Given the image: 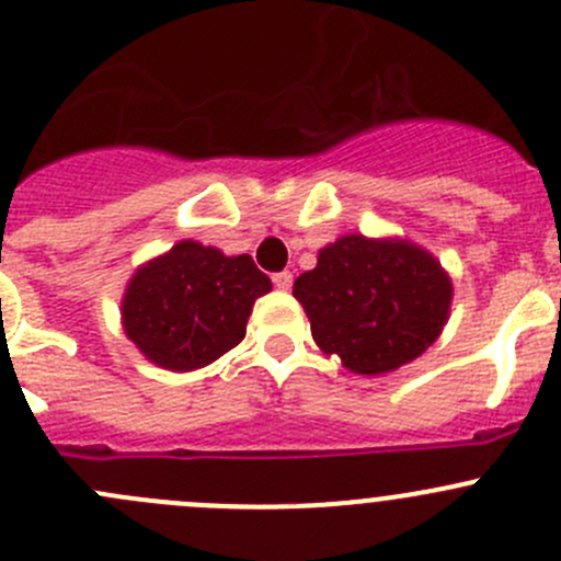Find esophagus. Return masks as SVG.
Masks as SVG:
<instances>
[{
	"mask_svg": "<svg viewBox=\"0 0 561 561\" xmlns=\"http://www.w3.org/2000/svg\"><path fill=\"white\" fill-rule=\"evenodd\" d=\"M274 285L279 287V290H290V285H293L290 271H279V274H274Z\"/></svg>",
	"mask_w": 561,
	"mask_h": 561,
	"instance_id": "esophagus-1",
	"label": "esophagus"
}]
</instances>
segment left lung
I'll return each mask as SVG.
<instances>
[{
	"mask_svg": "<svg viewBox=\"0 0 561 561\" xmlns=\"http://www.w3.org/2000/svg\"><path fill=\"white\" fill-rule=\"evenodd\" d=\"M312 340L356 375H386L419 358L442 336L453 279L408 238H336L293 285Z\"/></svg>",
	"mask_w": 561,
	"mask_h": 561,
	"instance_id": "left-lung-1",
	"label": "left lung"
}]
</instances>
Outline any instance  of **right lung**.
<instances>
[{
	"mask_svg": "<svg viewBox=\"0 0 561 561\" xmlns=\"http://www.w3.org/2000/svg\"><path fill=\"white\" fill-rule=\"evenodd\" d=\"M271 279L249 254H225L178 241L134 271L119 304L123 331L156 367L192 373L208 367L247 336L254 301Z\"/></svg>",
	"mask_w": 561,
	"mask_h": 561,
	"instance_id": "1",
	"label": "right lung"
}]
</instances>
